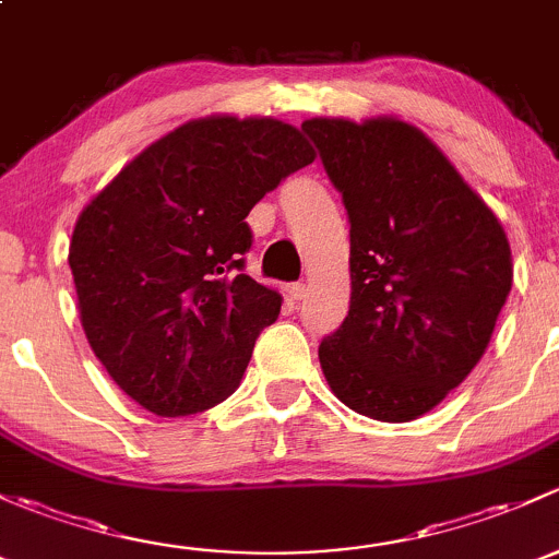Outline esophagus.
Returning <instances> with one entry per match:
<instances>
[{"instance_id": "1", "label": "esophagus", "mask_w": 559, "mask_h": 559, "mask_svg": "<svg viewBox=\"0 0 559 559\" xmlns=\"http://www.w3.org/2000/svg\"><path fill=\"white\" fill-rule=\"evenodd\" d=\"M287 296H290V301H301L307 296V285L304 282H293V285H287Z\"/></svg>"}]
</instances>
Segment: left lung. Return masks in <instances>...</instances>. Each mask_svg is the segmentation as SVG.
<instances>
[{
  "instance_id": "8db88e82",
  "label": "left lung",
  "mask_w": 559,
  "mask_h": 559,
  "mask_svg": "<svg viewBox=\"0 0 559 559\" xmlns=\"http://www.w3.org/2000/svg\"><path fill=\"white\" fill-rule=\"evenodd\" d=\"M349 215V312L320 342L333 395L408 423L457 388L490 344L514 280L503 226L406 120H304Z\"/></svg>"
}]
</instances>
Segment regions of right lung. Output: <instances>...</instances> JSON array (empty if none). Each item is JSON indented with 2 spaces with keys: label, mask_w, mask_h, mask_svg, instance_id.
Segmentation results:
<instances>
[{
  "label": "right lung",
  "mask_w": 559,
  "mask_h": 559,
  "mask_svg": "<svg viewBox=\"0 0 559 559\" xmlns=\"http://www.w3.org/2000/svg\"><path fill=\"white\" fill-rule=\"evenodd\" d=\"M296 126L206 115L155 140L85 204L69 269L91 349L158 417H186L239 388L282 296L247 274L245 217L312 164Z\"/></svg>",
  "instance_id": "1"
}]
</instances>
